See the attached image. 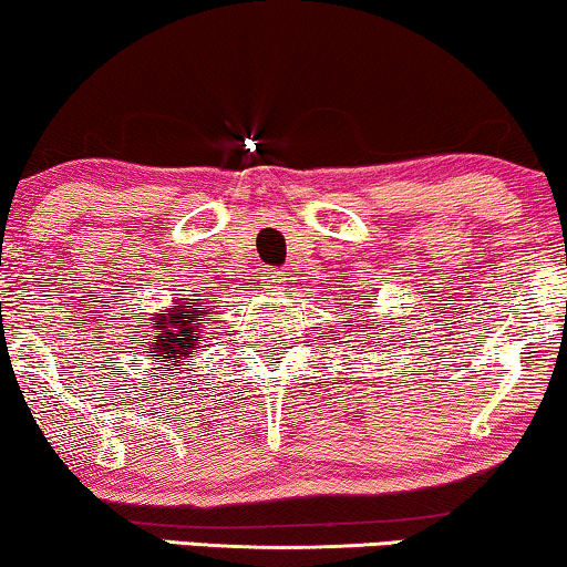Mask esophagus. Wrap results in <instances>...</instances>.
I'll return each instance as SVG.
<instances>
[{"instance_id": "esophagus-1", "label": "esophagus", "mask_w": 567, "mask_h": 567, "mask_svg": "<svg viewBox=\"0 0 567 567\" xmlns=\"http://www.w3.org/2000/svg\"><path fill=\"white\" fill-rule=\"evenodd\" d=\"M262 289L270 293H281L286 289V278L281 270H276V268L262 270Z\"/></svg>"}]
</instances>
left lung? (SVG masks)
<instances>
[{
  "instance_id": "left-lung-1",
  "label": "left lung",
  "mask_w": 567,
  "mask_h": 567,
  "mask_svg": "<svg viewBox=\"0 0 567 567\" xmlns=\"http://www.w3.org/2000/svg\"><path fill=\"white\" fill-rule=\"evenodd\" d=\"M361 309H363V305H359ZM363 322H367V320H359V324H351V330L353 332H361V330H367V324H363ZM369 336H374V332H369Z\"/></svg>"
}]
</instances>
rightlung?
Returning <instances> with one entry per match:
<instances>
[{
	"mask_svg": "<svg viewBox=\"0 0 567 567\" xmlns=\"http://www.w3.org/2000/svg\"><path fill=\"white\" fill-rule=\"evenodd\" d=\"M152 313V318H146ZM214 309L208 307V299H198V293H185L175 297L173 305L157 309V312H142L136 317L134 328H138L146 340L144 353L157 355L162 361V377L175 367H185V361L198 348H206L208 320H214Z\"/></svg>",
	"mask_w": 567,
	"mask_h": 567,
	"instance_id": "add662e5",
	"label": "right lung"
}]
</instances>
